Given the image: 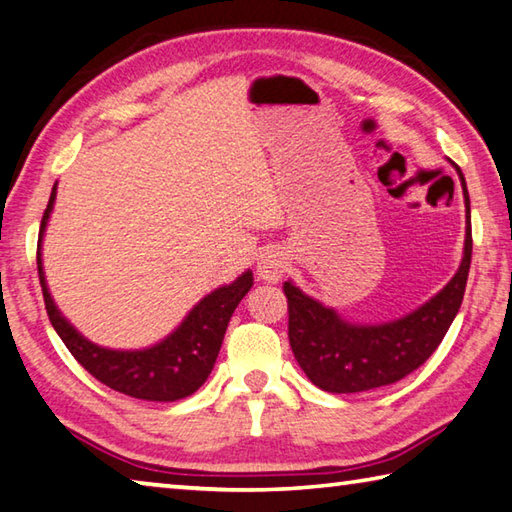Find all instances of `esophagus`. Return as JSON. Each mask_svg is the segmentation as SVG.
<instances>
[{
    "instance_id": "34e87169",
    "label": "esophagus",
    "mask_w": 512,
    "mask_h": 512,
    "mask_svg": "<svg viewBox=\"0 0 512 512\" xmlns=\"http://www.w3.org/2000/svg\"><path fill=\"white\" fill-rule=\"evenodd\" d=\"M286 273V257L282 250L266 248L257 257V275L268 284H277Z\"/></svg>"
}]
</instances>
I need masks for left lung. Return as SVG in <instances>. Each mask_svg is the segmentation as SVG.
<instances>
[{
    "label": "left lung",
    "instance_id": "8db88e82",
    "mask_svg": "<svg viewBox=\"0 0 512 512\" xmlns=\"http://www.w3.org/2000/svg\"><path fill=\"white\" fill-rule=\"evenodd\" d=\"M464 190L466 242L455 277L413 313L386 324H353L317 299L284 282L288 339L306 377L326 393H362L395 384L413 373L442 344L462 306L473 255L466 179L453 164Z\"/></svg>",
    "mask_w": 512,
    "mask_h": 512
}]
</instances>
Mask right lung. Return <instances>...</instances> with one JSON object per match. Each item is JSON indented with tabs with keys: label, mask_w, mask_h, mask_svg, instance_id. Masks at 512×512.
Segmentation results:
<instances>
[{
	"label": "right lung",
	"mask_w": 512,
	"mask_h": 512,
	"mask_svg": "<svg viewBox=\"0 0 512 512\" xmlns=\"http://www.w3.org/2000/svg\"><path fill=\"white\" fill-rule=\"evenodd\" d=\"M55 197L57 184L53 186V193H50L42 217V226H39L37 270L48 319L70 350V355L99 382L128 397L146 399V402H177V399L193 395L206 382L210 370L215 366L230 317H233L237 304L242 302L250 286H253V273L246 270L233 284L219 286L204 299H199L193 310L184 317V322L155 346L142 350H115L97 346L88 342L59 313L46 286L42 239L48 226V217L53 213Z\"/></svg>",
	"instance_id": "right-lung-1"
}]
</instances>
